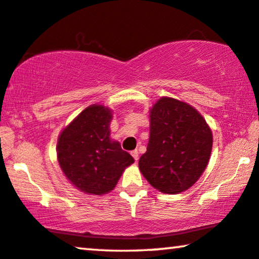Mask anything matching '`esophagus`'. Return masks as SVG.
<instances>
[{
  "instance_id": "1",
  "label": "esophagus",
  "mask_w": 259,
  "mask_h": 259,
  "mask_svg": "<svg viewBox=\"0 0 259 259\" xmlns=\"http://www.w3.org/2000/svg\"><path fill=\"white\" fill-rule=\"evenodd\" d=\"M131 155H133V157H134V159L135 161H138V158H140V155H138V151L137 150H134V151H131Z\"/></svg>"
}]
</instances>
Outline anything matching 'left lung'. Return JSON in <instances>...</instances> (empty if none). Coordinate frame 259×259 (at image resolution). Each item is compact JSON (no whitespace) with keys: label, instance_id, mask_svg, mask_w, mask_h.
<instances>
[{"label":"left lung","instance_id":"obj_1","mask_svg":"<svg viewBox=\"0 0 259 259\" xmlns=\"http://www.w3.org/2000/svg\"><path fill=\"white\" fill-rule=\"evenodd\" d=\"M212 134L199 112L184 102L162 97L150 110V138L141 172L164 194L192 187L209 162Z\"/></svg>","mask_w":259,"mask_h":259}]
</instances>
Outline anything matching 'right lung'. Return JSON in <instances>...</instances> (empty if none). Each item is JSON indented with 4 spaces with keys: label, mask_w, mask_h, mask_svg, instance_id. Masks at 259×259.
<instances>
[{
    "label": "right lung",
    "mask_w": 259,
    "mask_h": 259,
    "mask_svg": "<svg viewBox=\"0 0 259 259\" xmlns=\"http://www.w3.org/2000/svg\"><path fill=\"white\" fill-rule=\"evenodd\" d=\"M111 117L108 108L90 105L58 137L61 169L85 194L103 195L112 190L125 167L134 163L133 156L110 140Z\"/></svg>",
    "instance_id": "right-lung-1"
}]
</instances>
